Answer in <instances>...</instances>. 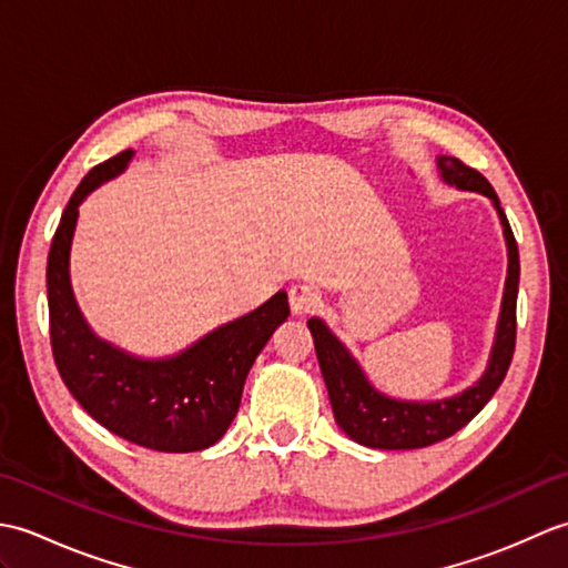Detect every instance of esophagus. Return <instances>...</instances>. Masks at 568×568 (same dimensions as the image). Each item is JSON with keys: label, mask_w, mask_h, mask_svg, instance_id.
<instances>
[{"label": "esophagus", "mask_w": 568, "mask_h": 568, "mask_svg": "<svg viewBox=\"0 0 568 568\" xmlns=\"http://www.w3.org/2000/svg\"><path fill=\"white\" fill-rule=\"evenodd\" d=\"M322 305V295L315 285L297 283L291 287V310L295 315H310Z\"/></svg>", "instance_id": "esophagus-1"}]
</instances>
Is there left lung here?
<instances>
[{
    "instance_id": "obj_1",
    "label": "left lung",
    "mask_w": 568,
    "mask_h": 568,
    "mask_svg": "<svg viewBox=\"0 0 568 568\" xmlns=\"http://www.w3.org/2000/svg\"><path fill=\"white\" fill-rule=\"evenodd\" d=\"M442 178L449 185L462 190H474L486 195L496 204L500 214L505 241H508V281H505L503 312L498 322L496 346H493L490 364L474 388L449 400L437 403H405L381 395L366 381L364 371L358 368L354 356L346 352V346L336 339L322 320L312 317L307 327L315 339V352L322 368L324 383L329 390V403L334 409V419L354 442L371 446V449H422V446L437 444L454 432L468 425L486 403L500 388L505 373L510 368L515 354L517 336V285H520V253L508 216H505L496 190L476 168L466 165L458 159L442 155L439 159Z\"/></svg>"
}]
</instances>
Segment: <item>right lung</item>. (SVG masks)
Returning <instances> with one entry per match:
<instances>
[{
  "label": "right lung",
  "instance_id": "obj_1",
  "mask_svg": "<svg viewBox=\"0 0 568 568\" xmlns=\"http://www.w3.org/2000/svg\"><path fill=\"white\" fill-rule=\"evenodd\" d=\"M131 155L134 151L126 149L94 165L60 216L45 268L53 358L84 413L116 437L155 452H200L220 442L232 425L253 361L291 307L283 291L275 293L258 310L163 361L134 358L98 339L72 297L70 241L80 202L122 173Z\"/></svg>",
  "mask_w": 568,
  "mask_h": 568
}]
</instances>
